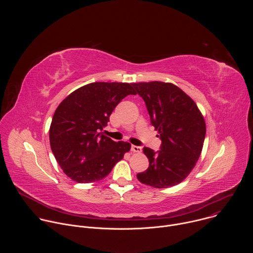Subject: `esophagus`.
Returning <instances> with one entry per match:
<instances>
[{
  "label": "esophagus",
  "mask_w": 253,
  "mask_h": 253,
  "mask_svg": "<svg viewBox=\"0 0 253 253\" xmlns=\"http://www.w3.org/2000/svg\"><path fill=\"white\" fill-rule=\"evenodd\" d=\"M131 150H132L133 152H136V153H141V152H142V147L136 146V145H132Z\"/></svg>",
  "instance_id": "esophagus-1"
}]
</instances>
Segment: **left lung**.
I'll return each mask as SVG.
<instances>
[{
    "label": "left lung",
    "instance_id": "left-lung-1",
    "mask_svg": "<svg viewBox=\"0 0 253 253\" xmlns=\"http://www.w3.org/2000/svg\"><path fill=\"white\" fill-rule=\"evenodd\" d=\"M145 101L151 124L162 141L161 150L144 147L149 167L137 174L139 181L154 188L182 182L194 168L206 134L205 120L196 103L172 83H133Z\"/></svg>",
    "mask_w": 253,
    "mask_h": 253
}]
</instances>
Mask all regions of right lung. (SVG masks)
Listing matches in <instances>:
<instances>
[{"mask_svg": "<svg viewBox=\"0 0 253 253\" xmlns=\"http://www.w3.org/2000/svg\"><path fill=\"white\" fill-rule=\"evenodd\" d=\"M133 84L90 83L57 107L49 130L52 152L63 172L78 183L99 181L131 149V144L104 136L103 128L123 98L136 95Z\"/></svg>", "mask_w": 253, "mask_h": 253, "instance_id": "1", "label": "right lung"}]
</instances>
